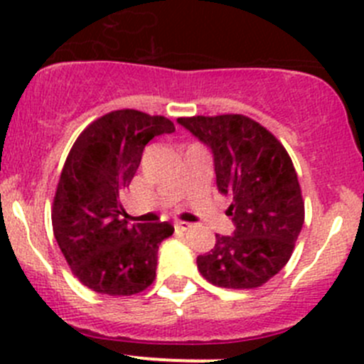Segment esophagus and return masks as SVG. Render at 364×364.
<instances>
[{
    "instance_id": "obj_1",
    "label": "esophagus",
    "mask_w": 364,
    "mask_h": 364,
    "mask_svg": "<svg viewBox=\"0 0 364 364\" xmlns=\"http://www.w3.org/2000/svg\"><path fill=\"white\" fill-rule=\"evenodd\" d=\"M174 227L178 230H188V229H192V223H188V222H176Z\"/></svg>"
}]
</instances>
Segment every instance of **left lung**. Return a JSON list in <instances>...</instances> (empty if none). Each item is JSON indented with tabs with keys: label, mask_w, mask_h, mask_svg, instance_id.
<instances>
[{
	"label": "left lung",
	"mask_w": 364,
	"mask_h": 364,
	"mask_svg": "<svg viewBox=\"0 0 364 364\" xmlns=\"http://www.w3.org/2000/svg\"><path fill=\"white\" fill-rule=\"evenodd\" d=\"M213 153L218 192L230 199L236 230L216 234L197 257L200 274L225 289H255L291 259L304 223V203L291 156L269 130L241 114L178 117Z\"/></svg>",
	"instance_id": "left-lung-1"
}]
</instances>
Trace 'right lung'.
Instances as JSON below:
<instances>
[{"instance_id": "add662e5", "label": "right lung", "mask_w": 364, "mask_h": 364, "mask_svg": "<svg viewBox=\"0 0 364 364\" xmlns=\"http://www.w3.org/2000/svg\"><path fill=\"white\" fill-rule=\"evenodd\" d=\"M176 128L164 116L123 109L98 117L77 137L53 203V230L72 273L98 294L132 296L156 277L168 222L128 227L121 196L153 137Z\"/></svg>"}]
</instances>
